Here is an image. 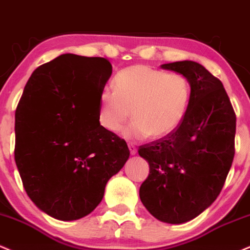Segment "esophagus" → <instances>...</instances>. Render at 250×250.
Instances as JSON below:
<instances>
[{"label": "esophagus", "instance_id": "34e87169", "mask_svg": "<svg viewBox=\"0 0 250 250\" xmlns=\"http://www.w3.org/2000/svg\"><path fill=\"white\" fill-rule=\"evenodd\" d=\"M128 149H130L131 154H136L137 153V147H136V145H134V144L128 143Z\"/></svg>", "mask_w": 250, "mask_h": 250}]
</instances>
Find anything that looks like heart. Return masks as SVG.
<instances>
[{
	"instance_id": "heart-1",
	"label": "heart",
	"mask_w": 250,
	"mask_h": 250,
	"mask_svg": "<svg viewBox=\"0 0 250 250\" xmlns=\"http://www.w3.org/2000/svg\"><path fill=\"white\" fill-rule=\"evenodd\" d=\"M113 91L99 93L98 123L118 133L128 119L125 137L144 139L165 137L183 123L190 102V84L184 75L167 73L148 65H132L114 76Z\"/></svg>"
}]
</instances>
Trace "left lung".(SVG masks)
I'll return each mask as SVG.
<instances>
[{
    "label": "left lung",
    "instance_id": "obj_1",
    "mask_svg": "<svg viewBox=\"0 0 250 250\" xmlns=\"http://www.w3.org/2000/svg\"><path fill=\"white\" fill-rule=\"evenodd\" d=\"M189 81L186 117L164 138L139 146L149 174L140 200L155 219L184 224L215 201L235 154L236 116L219 78L192 61L163 64Z\"/></svg>",
    "mask_w": 250,
    "mask_h": 250
}]
</instances>
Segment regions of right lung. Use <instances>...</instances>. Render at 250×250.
<instances>
[{
	"label": "right lung",
	"instance_id": "obj_1",
	"mask_svg": "<svg viewBox=\"0 0 250 250\" xmlns=\"http://www.w3.org/2000/svg\"><path fill=\"white\" fill-rule=\"evenodd\" d=\"M112 73L103 57L58 56L38 66L15 114V161L26 194L48 215L83 218L130 157L98 123L99 93Z\"/></svg>",
	"mask_w": 250,
	"mask_h": 250
}]
</instances>
